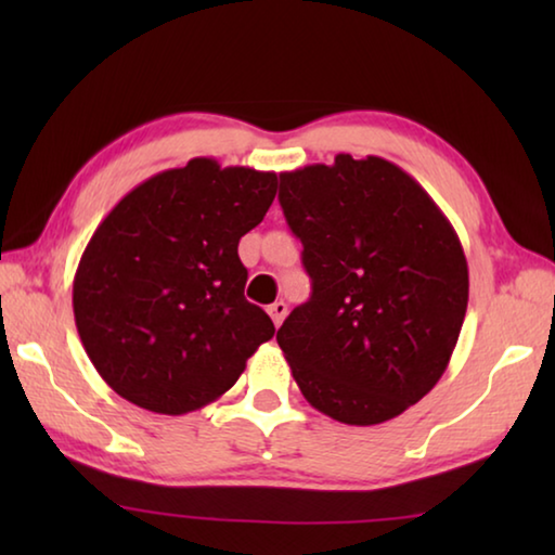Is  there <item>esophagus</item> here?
<instances>
[{
  "label": "esophagus",
  "instance_id": "34e87169",
  "mask_svg": "<svg viewBox=\"0 0 555 555\" xmlns=\"http://www.w3.org/2000/svg\"><path fill=\"white\" fill-rule=\"evenodd\" d=\"M286 313H288V306L284 304V300H276V304L269 306V315H271V321H274L276 327H279L281 323H284Z\"/></svg>",
  "mask_w": 555,
  "mask_h": 555
}]
</instances>
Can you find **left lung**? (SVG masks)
Returning a JSON list of instances; mask_svg holds the SVG:
<instances>
[{"instance_id": "obj_1", "label": "left lung", "mask_w": 555, "mask_h": 555, "mask_svg": "<svg viewBox=\"0 0 555 555\" xmlns=\"http://www.w3.org/2000/svg\"><path fill=\"white\" fill-rule=\"evenodd\" d=\"M313 294L276 343L300 393L350 426L384 424L436 387L467 311L453 224L397 164L337 154L279 173Z\"/></svg>"}]
</instances>
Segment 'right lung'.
I'll return each instance as SVG.
<instances>
[{"label":"right lung","mask_w":555,"mask_h":555,"mask_svg":"<svg viewBox=\"0 0 555 555\" xmlns=\"http://www.w3.org/2000/svg\"><path fill=\"white\" fill-rule=\"evenodd\" d=\"M276 173L191 158L139 183L82 251L73 313L121 399L166 416L222 397L276 327L244 298L237 244L264 220Z\"/></svg>","instance_id":"add662e5"}]
</instances>
